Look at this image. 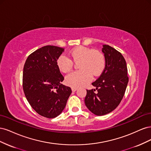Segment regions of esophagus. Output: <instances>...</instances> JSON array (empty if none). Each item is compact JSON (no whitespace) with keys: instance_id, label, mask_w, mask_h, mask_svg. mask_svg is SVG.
I'll return each mask as SVG.
<instances>
[{"instance_id":"esophagus-1","label":"esophagus","mask_w":151,"mask_h":151,"mask_svg":"<svg viewBox=\"0 0 151 151\" xmlns=\"http://www.w3.org/2000/svg\"><path fill=\"white\" fill-rule=\"evenodd\" d=\"M77 90V88H74V87H72V91H73V92H75V91Z\"/></svg>"}]
</instances>
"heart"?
I'll use <instances>...</instances> for the list:
<instances>
[{
    "label": "heart",
    "instance_id": "obj_1",
    "mask_svg": "<svg viewBox=\"0 0 151 151\" xmlns=\"http://www.w3.org/2000/svg\"><path fill=\"white\" fill-rule=\"evenodd\" d=\"M68 58L62 55L57 60L58 68L64 73L70 72L74 62H79V70L73 72L67 76L65 82L67 85L79 88L88 84L93 76H98L103 72L105 67L103 54L96 50L83 46L73 48L68 53Z\"/></svg>",
    "mask_w": 151,
    "mask_h": 151
}]
</instances>
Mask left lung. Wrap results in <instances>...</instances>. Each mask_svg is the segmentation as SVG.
<instances>
[{
	"label": "left lung",
	"instance_id": "left-lung-1",
	"mask_svg": "<svg viewBox=\"0 0 151 151\" xmlns=\"http://www.w3.org/2000/svg\"><path fill=\"white\" fill-rule=\"evenodd\" d=\"M102 52L105 68L92 83L96 88L87 90L84 99L89 110L98 116L106 115L119 105L129 82L127 63L122 53L108 45H103Z\"/></svg>",
	"mask_w": 151,
	"mask_h": 151
}]
</instances>
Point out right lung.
<instances>
[{
	"label": "right lung",
	"instance_id": "1",
	"mask_svg": "<svg viewBox=\"0 0 151 151\" xmlns=\"http://www.w3.org/2000/svg\"><path fill=\"white\" fill-rule=\"evenodd\" d=\"M64 49L47 45L27 58L22 74L25 96L36 113L48 118L58 116L72 93L70 87L61 84L64 77L57 60Z\"/></svg>",
	"mask_w": 151,
	"mask_h": 151
}]
</instances>
